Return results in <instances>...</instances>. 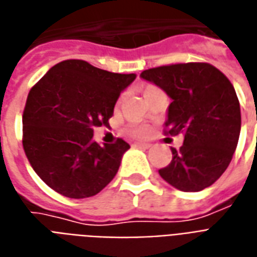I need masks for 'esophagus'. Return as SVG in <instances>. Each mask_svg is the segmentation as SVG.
Masks as SVG:
<instances>
[{"mask_svg":"<svg viewBox=\"0 0 257 257\" xmlns=\"http://www.w3.org/2000/svg\"><path fill=\"white\" fill-rule=\"evenodd\" d=\"M134 147L141 148V149H149L152 145L151 144H145V142H136V144H134Z\"/></svg>","mask_w":257,"mask_h":257,"instance_id":"obj_1","label":"esophagus"}]
</instances>
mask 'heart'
I'll use <instances>...</instances> for the list:
<instances>
[{
    "label": "heart",
    "mask_w": 257,
    "mask_h": 257,
    "mask_svg": "<svg viewBox=\"0 0 257 257\" xmlns=\"http://www.w3.org/2000/svg\"><path fill=\"white\" fill-rule=\"evenodd\" d=\"M152 89H156L155 86H147L145 89H144V94L148 93V91H151ZM127 131L130 133V136L136 137V138H144V137H147L149 134V131L151 128L145 124H134V126H130L127 128Z\"/></svg>",
    "instance_id": "b5f03b06"
}]
</instances>
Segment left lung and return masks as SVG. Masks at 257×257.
Listing matches in <instances>:
<instances>
[{
	"instance_id": "obj_1",
	"label": "left lung",
	"mask_w": 257,
	"mask_h": 257,
	"mask_svg": "<svg viewBox=\"0 0 257 257\" xmlns=\"http://www.w3.org/2000/svg\"><path fill=\"white\" fill-rule=\"evenodd\" d=\"M172 102L164 134H183L160 177L182 192H200L218 181L233 159L241 130L239 102L231 82L208 63H177L142 71Z\"/></svg>"
}]
</instances>
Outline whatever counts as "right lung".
<instances>
[{"label": "right lung", "mask_w": 257, "mask_h": 257, "mask_svg": "<svg viewBox=\"0 0 257 257\" xmlns=\"http://www.w3.org/2000/svg\"><path fill=\"white\" fill-rule=\"evenodd\" d=\"M136 74H115L83 60H64L31 87L23 110V149L34 171L69 198L100 193L115 178L124 140L102 147L94 127L108 126L116 100Z\"/></svg>", "instance_id": "right-lung-1"}]
</instances>
